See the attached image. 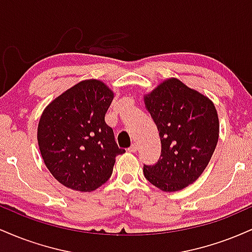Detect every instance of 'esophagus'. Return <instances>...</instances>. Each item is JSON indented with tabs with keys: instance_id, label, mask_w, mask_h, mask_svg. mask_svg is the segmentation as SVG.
<instances>
[{
	"instance_id": "obj_1",
	"label": "esophagus",
	"mask_w": 252,
	"mask_h": 252,
	"mask_svg": "<svg viewBox=\"0 0 252 252\" xmlns=\"http://www.w3.org/2000/svg\"><path fill=\"white\" fill-rule=\"evenodd\" d=\"M137 149H138V147H137V144H136V143H132L131 147H130V148H128V150H129L130 153H136V152H137Z\"/></svg>"
}]
</instances>
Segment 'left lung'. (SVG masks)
Instances as JSON below:
<instances>
[{
    "label": "left lung",
    "instance_id": "8db88e82",
    "mask_svg": "<svg viewBox=\"0 0 252 252\" xmlns=\"http://www.w3.org/2000/svg\"><path fill=\"white\" fill-rule=\"evenodd\" d=\"M144 102L158 126L161 155L156 163L143 164V174L161 190H180L201 175L212 158L219 136L217 110L178 79L163 82Z\"/></svg>",
    "mask_w": 252,
    "mask_h": 252
}]
</instances>
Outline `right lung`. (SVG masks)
Returning <instances> with one entry per match:
<instances>
[{"instance_id": "1", "label": "right lung", "mask_w": 252, "mask_h": 252, "mask_svg": "<svg viewBox=\"0 0 252 252\" xmlns=\"http://www.w3.org/2000/svg\"><path fill=\"white\" fill-rule=\"evenodd\" d=\"M114 94L99 80H85L63 92L43 111L37 142L43 162L60 184L90 192L112 174L118 148L105 114Z\"/></svg>"}]
</instances>
